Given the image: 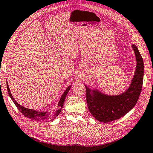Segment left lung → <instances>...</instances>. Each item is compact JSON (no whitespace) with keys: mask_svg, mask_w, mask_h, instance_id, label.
I'll return each instance as SVG.
<instances>
[{"mask_svg":"<svg viewBox=\"0 0 153 153\" xmlns=\"http://www.w3.org/2000/svg\"><path fill=\"white\" fill-rule=\"evenodd\" d=\"M132 48L136 56V70L132 82L123 94L107 95L97 90H91L85 85L88 109L99 121L109 123L123 117L133 108L139 100L143 82L144 63L137 47L133 44Z\"/></svg>","mask_w":153,"mask_h":153,"instance_id":"8db88e82","label":"left lung"}]
</instances>
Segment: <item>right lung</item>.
<instances>
[{"instance_id":"right-lung-1","label":"right lung","mask_w":153,"mask_h":153,"mask_svg":"<svg viewBox=\"0 0 153 153\" xmlns=\"http://www.w3.org/2000/svg\"><path fill=\"white\" fill-rule=\"evenodd\" d=\"M7 90H8L9 96H10V97L12 99V100H13L14 103L15 104V105L16 106L18 109H19L20 111L26 117L30 119L31 120H34V121H41V122L52 121L59 114V113L61 112L62 107L64 105L65 98L66 97V95L68 94L69 90H70V89L71 88V85H70L66 89H65V91L62 95L60 100L59 101L58 104V108L50 112H48V111L40 112V111H36L33 110V109L26 108V107H24L18 103L16 101H15L14 97H13V95H12V94H10V89H9V86L8 85L7 82Z\"/></svg>"}]
</instances>
